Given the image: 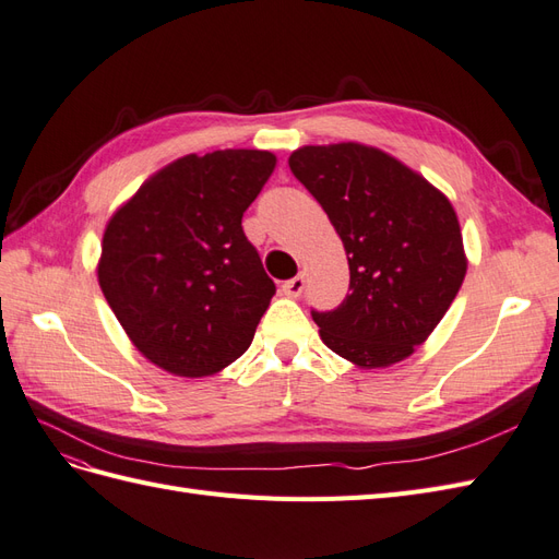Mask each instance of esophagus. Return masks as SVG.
I'll use <instances>...</instances> for the list:
<instances>
[{"instance_id":"obj_1","label":"esophagus","mask_w":559,"mask_h":559,"mask_svg":"<svg viewBox=\"0 0 559 559\" xmlns=\"http://www.w3.org/2000/svg\"><path fill=\"white\" fill-rule=\"evenodd\" d=\"M281 290H283V295H288V297H299V295H302V290H305V276L297 274L295 278L285 281L281 285Z\"/></svg>"}]
</instances>
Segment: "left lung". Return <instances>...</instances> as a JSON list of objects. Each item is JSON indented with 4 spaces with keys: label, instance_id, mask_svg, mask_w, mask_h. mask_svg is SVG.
Here are the masks:
<instances>
[{
    "label": "left lung",
    "instance_id": "left-lung-1",
    "mask_svg": "<svg viewBox=\"0 0 559 559\" xmlns=\"http://www.w3.org/2000/svg\"><path fill=\"white\" fill-rule=\"evenodd\" d=\"M288 165L347 250L349 295L331 311L311 309L321 340L361 368L406 359L443 319L467 271L449 198L361 143L305 146Z\"/></svg>",
    "mask_w": 559,
    "mask_h": 559
}]
</instances>
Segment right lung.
<instances>
[{
	"label": "right lung",
	"mask_w": 559,
	"mask_h": 559,
	"mask_svg": "<svg viewBox=\"0 0 559 559\" xmlns=\"http://www.w3.org/2000/svg\"><path fill=\"white\" fill-rule=\"evenodd\" d=\"M274 167L269 151L186 155L108 222L98 285L134 347L167 373L212 376L250 347L276 285L240 222Z\"/></svg>",
	"instance_id": "obj_1"
}]
</instances>
